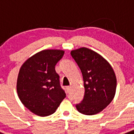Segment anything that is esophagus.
<instances>
[{
    "instance_id": "esophagus-1",
    "label": "esophagus",
    "mask_w": 134,
    "mask_h": 134,
    "mask_svg": "<svg viewBox=\"0 0 134 134\" xmlns=\"http://www.w3.org/2000/svg\"><path fill=\"white\" fill-rule=\"evenodd\" d=\"M71 86H67V87H66L67 91L68 92V93H69V92L71 91Z\"/></svg>"
}]
</instances>
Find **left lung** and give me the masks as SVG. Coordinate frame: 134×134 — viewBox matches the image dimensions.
Returning a JSON list of instances; mask_svg holds the SVG:
<instances>
[{
	"mask_svg": "<svg viewBox=\"0 0 134 134\" xmlns=\"http://www.w3.org/2000/svg\"><path fill=\"white\" fill-rule=\"evenodd\" d=\"M71 55L82 74L84 98L76 105L77 111L86 115L97 114L110 103L116 93V78L107 60L86 48L72 50Z\"/></svg>",
	"mask_w": 134,
	"mask_h": 134,
	"instance_id": "1",
	"label": "left lung"
}]
</instances>
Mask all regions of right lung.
I'll use <instances>...</instances> for the list:
<instances>
[{
    "instance_id": "add662e5",
    "label": "right lung",
    "mask_w": 134,
    "mask_h": 134,
    "mask_svg": "<svg viewBox=\"0 0 134 134\" xmlns=\"http://www.w3.org/2000/svg\"><path fill=\"white\" fill-rule=\"evenodd\" d=\"M65 52L46 50L29 58L20 68L17 92L24 105L32 113L47 116L54 113L66 97L55 66Z\"/></svg>"
}]
</instances>
